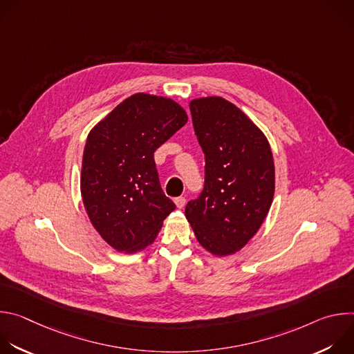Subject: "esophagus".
I'll return each mask as SVG.
<instances>
[{
    "label": "esophagus",
    "mask_w": 354,
    "mask_h": 354,
    "mask_svg": "<svg viewBox=\"0 0 354 354\" xmlns=\"http://www.w3.org/2000/svg\"><path fill=\"white\" fill-rule=\"evenodd\" d=\"M174 201H175V205H176L178 209H183L185 205H186V198L182 197V196H180V197H176Z\"/></svg>",
    "instance_id": "34e87169"
}]
</instances>
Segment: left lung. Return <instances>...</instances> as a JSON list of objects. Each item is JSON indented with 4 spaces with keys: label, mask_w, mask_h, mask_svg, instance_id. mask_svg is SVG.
Segmentation results:
<instances>
[{
    "label": "left lung",
    "mask_w": 354,
    "mask_h": 354,
    "mask_svg": "<svg viewBox=\"0 0 354 354\" xmlns=\"http://www.w3.org/2000/svg\"><path fill=\"white\" fill-rule=\"evenodd\" d=\"M189 106L206 167L205 187L185 216L210 254L232 255L258 232L272 206V149L261 129L224 97L193 99Z\"/></svg>",
    "instance_id": "obj_1"
}]
</instances>
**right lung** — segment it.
Listing matches in <instances>:
<instances>
[{"mask_svg":"<svg viewBox=\"0 0 354 354\" xmlns=\"http://www.w3.org/2000/svg\"><path fill=\"white\" fill-rule=\"evenodd\" d=\"M186 122L175 100L140 92L88 134L81 196L93 228L116 250L133 254L153 243L175 210L162 192L154 153Z\"/></svg>","mask_w":354,"mask_h":354,"instance_id":"add662e5","label":"right lung"}]
</instances>
